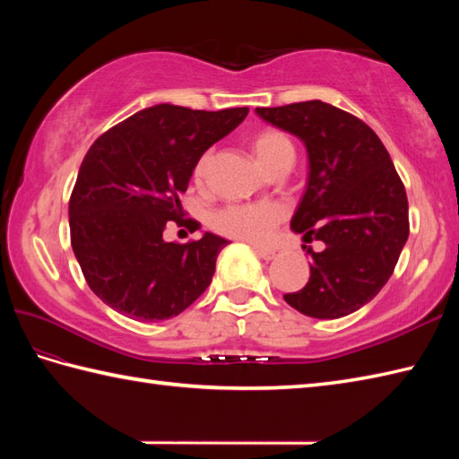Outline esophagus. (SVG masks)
Wrapping results in <instances>:
<instances>
[{"instance_id": "34e87169", "label": "esophagus", "mask_w": 459, "mask_h": 459, "mask_svg": "<svg viewBox=\"0 0 459 459\" xmlns=\"http://www.w3.org/2000/svg\"><path fill=\"white\" fill-rule=\"evenodd\" d=\"M256 255H258L262 260H274L278 252H276V250H270V248H256Z\"/></svg>"}]
</instances>
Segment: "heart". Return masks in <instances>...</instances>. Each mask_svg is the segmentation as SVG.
Here are the masks:
<instances>
[{
  "label": "heart",
  "instance_id": "b5f03b06",
  "mask_svg": "<svg viewBox=\"0 0 459 459\" xmlns=\"http://www.w3.org/2000/svg\"><path fill=\"white\" fill-rule=\"evenodd\" d=\"M250 148L258 161L266 169H276L278 165L291 163L294 160V142L286 132L278 128H262L250 135ZM212 165V152H204L199 161L195 163L193 179L203 183L207 179ZM286 219V207L280 203H240L229 204L212 214V229L221 235L232 238L262 245L266 242L278 224Z\"/></svg>",
  "mask_w": 459,
  "mask_h": 459
}]
</instances>
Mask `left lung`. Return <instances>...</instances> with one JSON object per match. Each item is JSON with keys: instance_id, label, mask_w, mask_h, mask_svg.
Instances as JSON below:
<instances>
[{"instance_id": "obj_1", "label": "left lung", "mask_w": 459, "mask_h": 459, "mask_svg": "<svg viewBox=\"0 0 459 459\" xmlns=\"http://www.w3.org/2000/svg\"><path fill=\"white\" fill-rule=\"evenodd\" d=\"M256 114L306 143L309 175L291 230L325 245L321 252L307 248V284L284 299L317 319L353 314L393 276L411 232L406 191L391 155L363 120L327 102Z\"/></svg>"}]
</instances>
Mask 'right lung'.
<instances>
[{"instance_id": "1", "label": "right lung", "mask_w": 459, "mask_h": 459, "mask_svg": "<svg viewBox=\"0 0 459 459\" xmlns=\"http://www.w3.org/2000/svg\"><path fill=\"white\" fill-rule=\"evenodd\" d=\"M158 104L104 132L86 152L68 201L71 245L86 284L106 306L138 321L179 316L209 288L219 252L211 232L187 245L168 242L169 222L191 232L179 195L195 163L247 118Z\"/></svg>"}]
</instances>
